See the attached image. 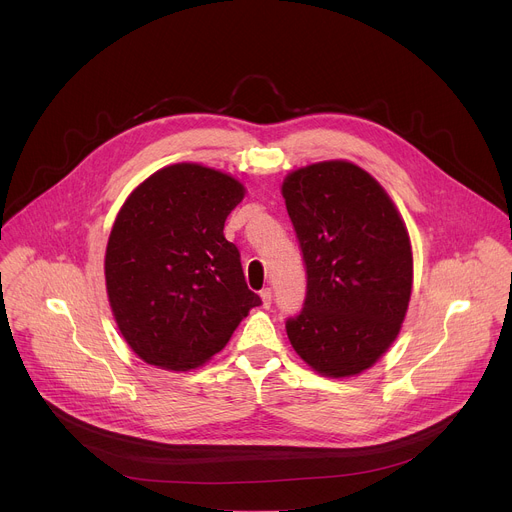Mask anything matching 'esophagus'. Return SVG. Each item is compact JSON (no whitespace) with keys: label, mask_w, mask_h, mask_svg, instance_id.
<instances>
[{"label":"esophagus","mask_w":512,"mask_h":512,"mask_svg":"<svg viewBox=\"0 0 512 512\" xmlns=\"http://www.w3.org/2000/svg\"><path fill=\"white\" fill-rule=\"evenodd\" d=\"M259 296H261L263 308H265V310H269V308H271V300H273V294H271V289H269V287L261 289V291H259Z\"/></svg>","instance_id":"1"}]
</instances>
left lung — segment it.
I'll return each mask as SVG.
<instances>
[{
    "label": "left lung",
    "mask_w": 512,
    "mask_h": 512,
    "mask_svg": "<svg viewBox=\"0 0 512 512\" xmlns=\"http://www.w3.org/2000/svg\"><path fill=\"white\" fill-rule=\"evenodd\" d=\"M308 275L287 338L316 373L360 375L395 342L413 285L403 218L385 188L346 160L310 164L281 184Z\"/></svg>",
    "instance_id": "8db88e82"
}]
</instances>
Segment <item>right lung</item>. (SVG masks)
Masks as SVG:
<instances>
[{"instance_id": "obj_1", "label": "right lung", "mask_w": 512, "mask_h": 512, "mask_svg": "<svg viewBox=\"0 0 512 512\" xmlns=\"http://www.w3.org/2000/svg\"><path fill=\"white\" fill-rule=\"evenodd\" d=\"M243 196L233 176L182 162L143 180L123 202L105 251V283L117 328L141 360L196 369L261 304L223 233Z\"/></svg>"}]
</instances>
